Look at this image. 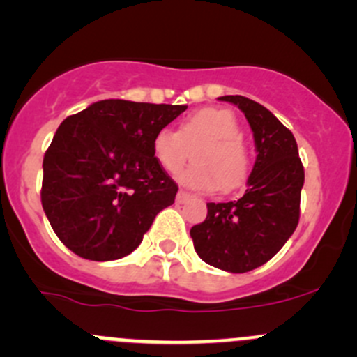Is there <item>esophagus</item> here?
Here are the masks:
<instances>
[{"instance_id": "1", "label": "esophagus", "mask_w": 357, "mask_h": 357, "mask_svg": "<svg viewBox=\"0 0 357 357\" xmlns=\"http://www.w3.org/2000/svg\"><path fill=\"white\" fill-rule=\"evenodd\" d=\"M190 199H192V195L186 192H183V190H179L178 195H176V202H178V204H185V202H188Z\"/></svg>"}]
</instances>
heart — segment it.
Wrapping results in <instances>:
<instances>
[{
	"instance_id": "1",
	"label": "heart",
	"mask_w": 357,
	"mask_h": 357,
	"mask_svg": "<svg viewBox=\"0 0 357 357\" xmlns=\"http://www.w3.org/2000/svg\"><path fill=\"white\" fill-rule=\"evenodd\" d=\"M242 129L235 115L222 109H204L190 115L181 129H160L152 139V152L164 171L176 172L190 155L188 149L197 150L195 165L178 174L183 186L199 192L219 188L231 190L245 179L248 157L243 146Z\"/></svg>"
}]
</instances>
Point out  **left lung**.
Masks as SVG:
<instances>
[{
	"instance_id": "8db88e82",
	"label": "left lung",
	"mask_w": 357,
	"mask_h": 357,
	"mask_svg": "<svg viewBox=\"0 0 357 357\" xmlns=\"http://www.w3.org/2000/svg\"><path fill=\"white\" fill-rule=\"evenodd\" d=\"M219 100L245 114L257 157L242 199L207 204V218L190 235L204 262L247 273L266 264L297 228L304 167L291 131L266 107L240 95Z\"/></svg>"
}]
</instances>
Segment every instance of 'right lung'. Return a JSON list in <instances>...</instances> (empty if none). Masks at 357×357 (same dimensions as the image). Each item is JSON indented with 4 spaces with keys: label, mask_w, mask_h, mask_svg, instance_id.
<instances>
[{
    "label": "right lung",
    "mask_w": 357,
    "mask_h": 357,
    "mask_svg": "<svg viewBox=\"0 0 357 357\" xmlns=\"http://www.w3.org/2000/svg\"><path fill=\"white\" fill-rule=\"evenodd\" d=\"M186 109L102 100L60 124L43 158L41 204L63 245L89 261H115L142 243L178 193L152 139Z\"/></svg>",
    "instance_id": "add662e5"
}]
</instances>
